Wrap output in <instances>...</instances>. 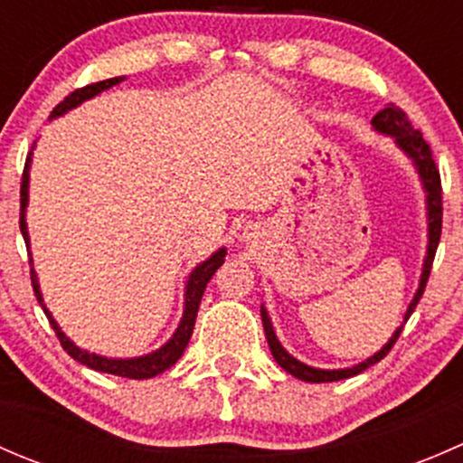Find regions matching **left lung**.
Segmentation results:
<instances>
[{"label":"left lung","instance_id":"8db88e82","mask_svg":"<svg viewBox=\"0 0 463 463\" xmlns=\"http://www.w3.org/2000/svg\"><path fill=\"white\" fill-rule=\"evenodd\" d=\"M372 125H374V129L378 134H385V137L394 138V143L399 145V149H403V152L408 154V158L414 163V167H417L419 179H421V184H423V190H426L428 249H426V260H423L419 288H417V293H414L412 302H410L408 311H405V316H403V322H408L410 316H412V311L417 309L423 291H426V282H428V278H430V269H432L434 253H437L439 237H441V214H443L441 176H439L437 163H434V158H432L430 145L423 141L421 132L412 128V123L408 120L405 111L399 109L394 102H390L385 109L378 111L374 118H372ZM261 325H264L266 340H269L270 354H273V358L278 361V365L282 367L284 372H288V374H293L296 378H300V381H307V383H331V381H343V378L361 374V372H365L367 367L376 365L381 358H385L387 354H390L392 345L399 340L401 331H403V325L396 326V331L392 334V338L387 340L381 349H378L374 356H370L367 361L358 363V365L345 367V370H318V367H309V365H305V363L298 361V358H293L291 354H288L287 349L279 345L278 335H275V331H273V325H270L269 311H266L264 307H261Z\"/></svg>","mask_w":463,"mask_h":463}]
</instances>
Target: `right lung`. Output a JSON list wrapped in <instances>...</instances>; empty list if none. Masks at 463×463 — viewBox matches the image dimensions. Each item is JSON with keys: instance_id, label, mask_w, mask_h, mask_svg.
<instances>
[{"instance_id": "add662e5", "label": "right lung", "mask_w": 463, "mask_h": 463, "mask_svg": "<svg viewBox=\"0 0 463 463\" xmlns=\"http://www.w3.org/2000/svg\"><path fill=\"white\" fill-rule=\"evenodd\" d=\"M125 78H109V80H102V82H93V85H87L82 89H76V91L69 93L53 111H51V118H58V116L67 114L69 109L73 107L82 105V102L89 100V98L98 96L100 91L105 89L118 85L123 82ZM31 156L33 152H29V158H26V165H24V175H22V188H20V231L24 235L26 241V249H31L29 244V231H26V205H29V167H31ZM31 258V253H29ZM223 258H226V249H219L217 253L210 255L208 260L202 261L199 266H194L193 273H190L188 282H185V305H184V316H181L179 326L176 331L172 334V338L167 340L163 347H158L156 352L152 354H145V356H137V358H107V356H98V354H89L87 349H80L78 345H73L71 340L64 335V331L60 329L58 322L53 320L51 311L46 309L44 300H42V293H40V284H37V275L33 270V260H31V282H33V291H35L37 302L42 305L44 309L46 318H49L51 326H53L55 335H58L60 345L64 347V352L73 358V361L82 363V365L91 367L96 372H105V374H114V376H123V378H152L161 372L170 370L176 361L181 358L184 349L188 347L190 343V335H193L194 329V320H197V311H199V302H202V296L205 291V284L210 282V278L214 275V270L223 264Z\"/></svg>"}]
</instances>
